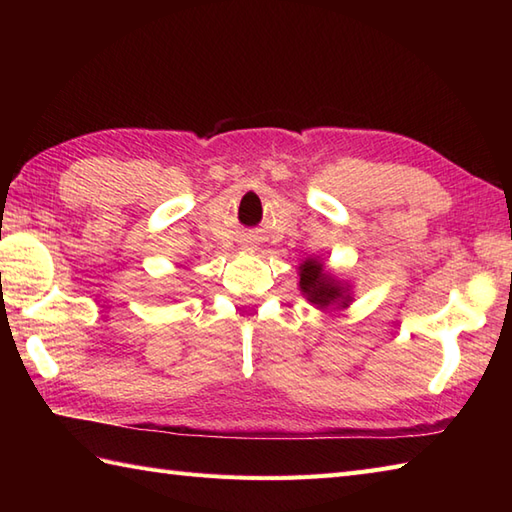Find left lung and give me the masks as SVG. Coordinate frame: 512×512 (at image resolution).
<instances>
[{
    "instance_id": "obj_1",
    "label": "left lung",
    "mask_w": 512,
    "mask_h": 512,
    "mask_svg": "<svg viewBox=\"0 0 512 512\" xmlns=\"http://www.w3.org/2000/svg\"><path fill=\"white\" fill-rule=\"evenodd\" d=\"M299 290L319 310H345L354 301L350 281L336 277L319 257H308L299 264Z\"/></svg>"
}]
</instances>
